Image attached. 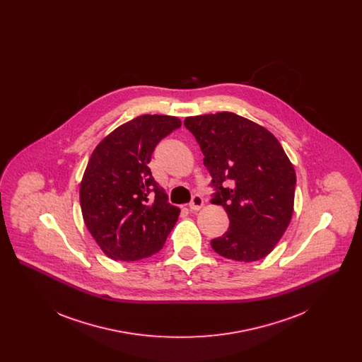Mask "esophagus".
I'll return each instance as SVG.
<instances>
[{
    "mask_svg": "<svg viewBox=\"0 0 362 362\" xmlns=\"http://www.w3.org/2000/svg\"><path fill=\"white\" fill-rule=\"evenodd\" d=\"M204 207V198L201 195H194L189 204V210L191 211H198Z\"/></svg>",
    "mask_w": 362,
    "mask_h": 362,
    "instance_id": "1",
    "label": "esophagus"
}]
</instances>
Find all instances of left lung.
<instances>
[{"instance_id":"8db88e82","label":"left lung","mask_w":362,"mask_h":362,"mask_svg":"<svg viewBox=\"0 0 362 362\" xmlns=\"http://www.w3.org/2000/svg\"><path fill=\"white\" fill-rule=\"evenodd\" d=\"M185 126L217 189L211 204L224 207L229 218L211 248L238 262L264 258L292 220L296 173L289 157L266 127L229 111L187 117Z\"/></svg>"}]
</instances>
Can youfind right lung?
<instances>
[{
    "mask_svg": "<svg viewBox=\"0 0 362 362\" xmlns=\"http://www.w3.org/2000/svg\"><path fill=\"white\" fill-rule=\"evenodd\" d=\"M180 126L171 115H139L105 136L89 157L80 183L81 213L108 258L152 257L176 224L180 209L168 204L148 164L161 138Z\"/></svg>",
    "mask_w": 362,
    "mask_h": 362,
    "instance_id": "right-lung-1",
    "label": "right lung"
}]
</instances>
